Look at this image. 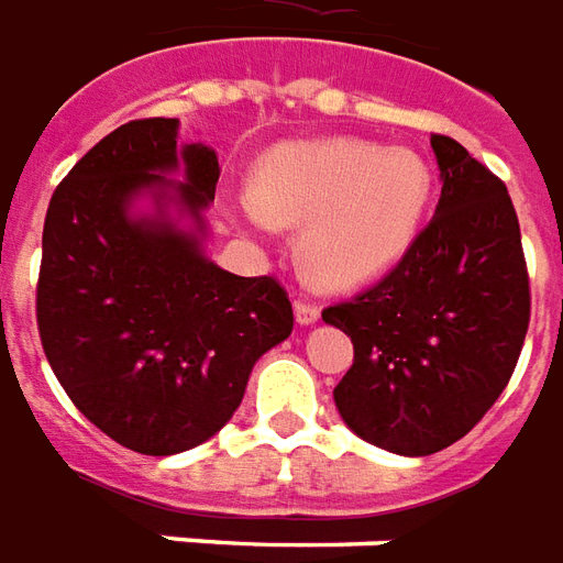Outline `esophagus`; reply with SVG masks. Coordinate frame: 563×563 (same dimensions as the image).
<instances>
[{"label": "esophagus", "instance_id": "1", "mask_svg": "<svg viewBox=\"0 0 563 563\" xmlns=\"http://www.w3.org/2000/svg\"><path fill=\"white\" fill-rule=\"evenodd\" d=\"M294 314H297L299 327H311V323L321 321V309H318L314 302H309V299H302V297L294 302Z\"/></svg>", "mask_w": 563, "mask_h": 563}]
</instances>
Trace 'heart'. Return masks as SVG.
<instances>
[{"label": "heart", "instance_id": "1", "mask_svg": "<svg viewBox=\"0 0 563 563\" xmlns=\"http://www.w3.org/2000/svg\"><path fill=\"white\" fill-rule=\"evenodd\" d=\"M432 197V170L411 150L363 141L294 143L254 174L249 221L257 231L302 228L311 278L356 287L399 264Z\"/></svg>", "mask_w": 563, "mask_h": 563}]
</instances>
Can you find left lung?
<instances>
[{
	"label": "left lung",
	"mask_w": 563,
	"mask_h": 563,
	"mask_svg": "<svg viewBox=\"0 0 563 563\" xmlns=\"http://www.w3.org/2000/svg\"><path fill=\"white\" fill-rule=\"evenodd\" d=\"M434 219L393 273L323 321L354 342L335 408L368 444L432 455L498 401L522 354L531 290L507 186L462 143L432 134Z\"/></svg>",
	"instance_id": "1"
}]
</instances>
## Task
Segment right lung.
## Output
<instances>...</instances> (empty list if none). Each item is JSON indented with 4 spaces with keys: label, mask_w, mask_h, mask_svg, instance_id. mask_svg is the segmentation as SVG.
Masks as SVG:
<instances>
[{
    "label": "right lung",
    "mask_w": 563,
    "mask_h": 563,
    "mask_svg": "<svg viewBox=\"0 0 563 563\" xmlns=\"http://www.w3.org/2000/svg\"><path fill=\"white\" fill-rule=\"evenodd\" d=\"M176 137L179 119L164 117L110 131L53 191L41 240L35 309L53 375L86 420L143 455L212 438L254 363L294 330L276 278L207 257L219 155Z\"/></svg>",
    "instance_id": "obj_1"
}]
</instances>
